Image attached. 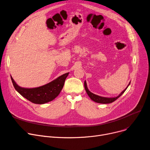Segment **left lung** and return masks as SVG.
I'll use <instances>...</instances> for the list:
<instances>
[{
  "label": "left lung",
  "mask_w": 150,
  "mask_h": 150,
  "mask_svg": "<svg viewBox=\"0 0 150 150\" xmlns=\"http://www.w3.org/2000/svg\"><path fill=\"white\" fill-rule=\"evenodd\" d=\"M130 84V82L129 83V84L128 85V86H127L126 88L124 90L122 91L119 96H116V97H114V98H105V97H102V96H98V95H96L95 94H93V93H91L90 91H89L88 88L87 87V85H86V81H85V82H84V86H85V91L87 93V94L88 95V96L90 98V99L93 100L94 102H97V103H103V104H107V103H112L114 101H115L116 99H117L120 96L122 95V94L124 93L125 90L127 89L128 86Z\"/></svg>",
  "instance_id": "8db88e82"
}]
</instances>
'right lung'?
<instances>
[{"mask_svg": "<svg viewBox=\"0 0 150 150\" xmlns=\"http://www.w3.org/2000/svg\"><path fill=\"white\" fill-rule=\"evenodd\" d=\"M68 74L69 73H65L46 85L33 88L21 87L16 83L11 76V79L14 88L23 98L34 103L44 104L52 101L58 96L63 88Z\"/></svg>", "mask_w": 150, "mask_h": 150, "instance_id": "right-lung-1", "label": "right lung"}]
</instances>
